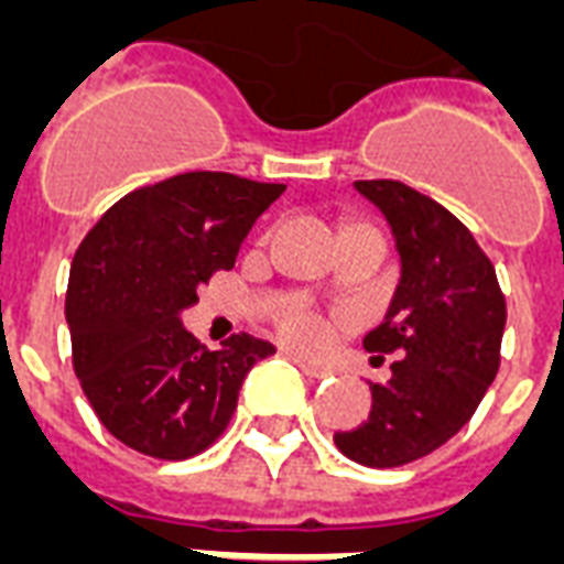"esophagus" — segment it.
Instances as JSON below:
<instances>
[{"instance_id": "esophagus-1", "label": "esophagus", "mask_w": 564, "mask_h": 564, "mask_svg": "<svg viewBox=\"0 0 564 564\" xmlns=\"http://www.w3.org/2000/svg\"><path fill=\"white\" fill-rule=\"evenodd\" d=\"M283 355H286V358H290L292 364H295V367L304 372V376H311V378H328L330 376V367H322V364H316V360H311V358H304V355H299V351L286 349Z\"/></svg>"}]
</instances>
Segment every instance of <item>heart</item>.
Returning a JSON list of instances; mask_svg holds the SVG:
<instances>
[{
    "instance_id": "heart-1",
    "label": "heart",
    "mask_w": 564,
    "mask_h": 564,
    "mask_svg": "<svg viewBox=\"0 0 564 564\" xmlns=\"http://www.w3.org/2000/svg\"><path fill=\"white\" fill-rule=\"evenodd\" d=\"M278 325L290 339L301 343V346H316L325 337V319L307 311L304 304H292L278 313Z\"/></svg>"
}]
</instances>
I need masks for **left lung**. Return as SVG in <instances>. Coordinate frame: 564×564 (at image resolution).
<instances>
[{
  "label": "left lung",
  "instance_id": "1",
  "mask_svg": "<svg viewBox=\"0 0 564 564\" xmlns=\"http://www.w3.org/2000/svg\"><path fill=\"white\" fill-rule=\"evenodd\" d=\"M399 251V283L364 349L399 358L372 387L369 420L334 444L364 467H402L435 453L473 416L500 369L506 328L491 260L449 209L399 180H358Z\"/></svg>",
  "mask_w": 564,
  "mask_h": 564
}]
</instances>
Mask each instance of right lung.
<instances>
[{
    "label": "right lung",
    "instance_id": "obj_1",
    "mask_svg": "<svg viewBox=\"0 0 564 564\" xmlns=\"http://www.w3.org/2000/svg\"><path fill=\"white\" fill-rule=\"evenodd\" d=\"M225 171H188L120 197L73 257L64 316L73 369L100 423L135 453L180 462L215 444L248 369L272 343L234 334L206 349L180 313L234 269L253 221L283 195Z\"/></svg>",
    "mask_w": 564,
    "mask_h": 564
}]
</instances>
